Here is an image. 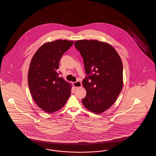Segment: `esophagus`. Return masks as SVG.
Returning a JSON list of instances; mask_svg holds the SVG:
<instances>
[{"instance_id":"34e87169","label":"esophagus","mask_w":156,"mask_h":156,"mask_svg":"<svg viewBox=\"0 0 156 156\" xmlns=\"http://www.w3.org/2000/svg\"><path fill=\"white\" fill-rule=\"evenodd\" d=\"M73 85L75 88H77L81 87L82 83L80 81L75 82H73Z\"/></svg>"}]
</instances>
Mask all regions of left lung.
Here are the masks:
<instances>
[{
	"instance_id": "1",
	"label": "left lung",
	"mask_w": 156,
	"mask_h": 156,
	"mask_svg": "<svg viewBox=\"0 0 156 156\" xmlns=\"http://www.w3.org/2000/svg\"><path fill=\"white\" fill-rule=\"evenodd\" d=\"M74 45L87 74L82 82L87 90L82 104L90 111L101 113L115 103L123 88L122 60L115 49L104 42L81 40Z\"/></svg>"
}]
</instances>
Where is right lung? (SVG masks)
<instances>
[{
  "mask_svg": "<svg viewBox=\"0 0 156 156\" xmlns=\"http://www.w3.org/2000/svg\"><path fill=\"white\" fill-rule=\"evenodd\" d=\"M73 44L66 40L45 43L31 61L28 72L30 93L37 106L47 113L61 109L71 95V84L59 77L58 69L62 55Z\"/></svg>",
  "mask_w": 156,
  "mask_h": 156,
  "instance_id": "right-lung-1",
  "label": "right lung"
}]
</instances>
